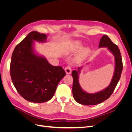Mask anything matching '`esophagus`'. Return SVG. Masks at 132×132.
Instances as JSON below:
<instances>
[{
	"instance_id": "esophagus-1",
	"label": "esophagus",
	"mask_w": 132,
	"mask_h": 132,
	"mask_svg": "<svg viewBox=\"0 0 132 132\" xmlns=\"http://www.w3.org/2000/svg\"><path fill=\"white\" fill-rule=\"evenodd\" d=\"M65 72L67 74H69L71 72V68L70 65H67L64 69Z\"/></svg>"
}]
</instances>
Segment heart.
Here are the masks:
<instances>
[{"label":"heart","instance_id":"b5f03b06","mask_svg":"<svg viewBox=\"0 0 132 132\" xmlns=\"http://www.w3.org/2000/svg\"><path fill=\"white\" fill-rule=\"evenodd\" d=\"M87 53V50H85L84 51H83V52L81 53V57H84L85 55L86 54V53Z\"/></svg>","mask_w":132,"mask_h":132}]
</instances>
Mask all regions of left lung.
<instances>
[{
    "label": "left lung",
    "instance_id": "obj_1",
    "mask_svg": "<svg viewBox=\"0 0 132 132\" xmlns=\"http://www.w3.org/2000/svg\"><path fill=\"white\" fill-rule=\"evenodd\" d=\"M107 47L115 56L116 68L114 73L110 85L106 89L97 93L91 94L84 91L79 84V75L80 68L78 70H73L71 75L73 78L72 87L73 95L75 100L84 105H95L100 103L109 98L116 87L121 78L123 69V63L120 51L118 46L111 40L107 35H103L99 43V47Z\"/></svg>",
    "mask_w": 132,
    "mask_h": 132
}]
</instances>
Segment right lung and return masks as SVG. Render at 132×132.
Listing matches in <instances>:
<instances>
[{
    "label": "right lung",
    "instance_id": "obj_1",
    "mask_svg": "<svg viewBox=\"0 0 132 132\" xmlns=\"http://www.w3.org/2000/svg\"><path fill=\"white\" fill-rule=\"evenodd\" d=\"M47 35L32 31L15 47L10 72L18 93L27 101L45 102L51 100L60 80L66 75L62 67L53 66L32 51L33 40L43 42Z\"/></svg>",
    "mask_w": 132,
    "mask_h": 132
}]
</instances>
